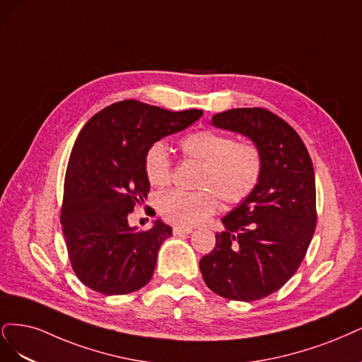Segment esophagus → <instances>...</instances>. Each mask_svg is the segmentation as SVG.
I'll list each match as a JSON object with an SVG mask.
<instances>
[{"mask_svg":"<svg viewBox=\"0 0 362 362\" xmlns=\"http://www.w3.org/2000/svg\"><path fill=\"white\" fill-rule=\"evenodd\" d=\"M173 233L176 236H179V235H189V233H192V228L191 227H183V226H174L173 227Z\"/></svg>","mask_w":362,"mask_h":362,"instance_id":"esophagus-1","label":"esophagus"}]
</instances>
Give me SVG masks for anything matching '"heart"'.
Wrapping results in <instances>:
<instances>
[{
  "instance_id": "obj_1",
  "label": "heart",
  "mask_w": 362,
  "mask_h": 362,
  "mask_svg": "<svg viewBox=\"0 0 362 362\" xmlns=\"http://www.w3.org/2000/svg\"><path fill=\"white\" fill-rule=\"evenodd\" d=\"M186 159L202 165L195 182L198 191H168L158 200L159 214L179 226L202 224L219 209V198L238 206L255 192L263 174V155L257 144L236 141L231 135L212 129L197 131L180 141ZM171 159L162 141L151 144L144 155L148 183L164 188L171 180Z\"/></svg>"
}]
</instances>
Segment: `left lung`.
Returning a JSON list of instances; mask_svg holds the SVG:
<instances>
[{"label": "left lung", "instance_id": "left-lung-1", "mask_svg": "<svg viewBox=\"0 0 362 362\" xmlns=\"http://www.w3.org/2000/svg\"><path fill=\"white\" fill-rule=\"evenodd\" d=\"M212 124L257 144L263 174L255 192L223 218L215 248L200 260L204 283L230 300L269 296L295 275L316 230V180L298 132L264 108L215 114Z\"/></svg>", "mask_w": 362, "mask_h": 362}]
</instances>
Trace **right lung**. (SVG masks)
Masks as SVG:
<instances>
[{"label": "right lung", "instance_id": "add662e5", "mask_svg": "<svg viewBox=\"0 0 362 362\" xmlns=\"http://www.w3.org/2000/svg\"><path fill=\"white\" fill-rule=\"evenodd\" d=\"M202 115V110L173 112L129 99L86 123L69 158L60 218L81 283L102 295H126L150 281L159 247L173 230L159 219L146 231L127 224L150 191L144 155Z\"/></svg>", "mask_w": 362, "mask_h": 362}]
</instances>
